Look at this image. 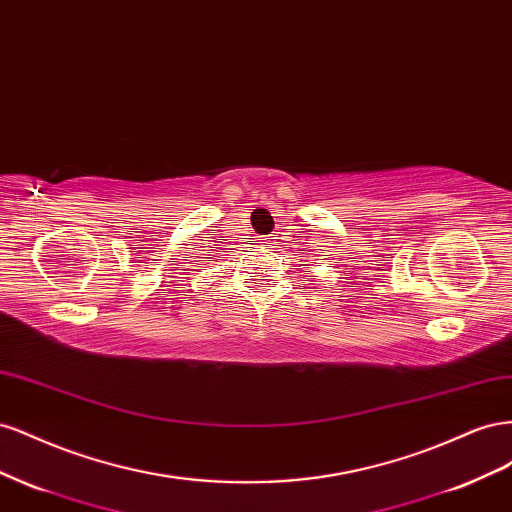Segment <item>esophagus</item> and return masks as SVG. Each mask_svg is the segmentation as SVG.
I'll list each match as a JSON object with an SVG mask.
<instances>
[{"label":"esophagus","mask_w":512,"mask_h":512,"mask_svg":"<svg viewBox=\"0 0 512 512\" xmlns=\"http://www.w3.org/2000/svg\"><path fill=\"white\" fill-rule=\"evenodd\" d=\"M260 243H271V239H260Z\"/></svg>","instance_id":"1"}]
</instances>
